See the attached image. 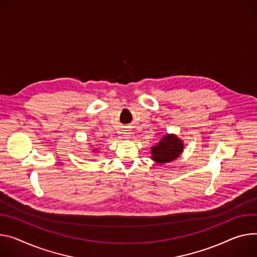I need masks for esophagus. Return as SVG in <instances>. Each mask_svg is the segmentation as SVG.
<instances>
[{
  "instance_id": "34e87169",
  "label": "esophagus",
  "mask_w": 257,
  "mask_h": 257,
  "mask_svg": "<svg viewBox=\"0 0 257 257\" xmlns=\"http://www.w3.org/2000/svg\"><path fill=\"white\" fill-rule=\"evenodd\" d=\"M130 134H131V133H130L129 131H125V132H124V136H125L126 138H128V137L130 136Z\"/></svg>"
}]
</instances>
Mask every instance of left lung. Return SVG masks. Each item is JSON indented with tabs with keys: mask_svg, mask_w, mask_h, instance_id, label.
I'll return each instance as SVG.
<instances>
[{
	"mask_svg": "<svg viewBox=\"0 0 257 257\" xmlns=\"http://www.w3.org/2000/svg\"><path fill=\"white\" fill-rule=\"evenodd\" d=\"M183 142L177 135L171 133L166 134L161 141L151 148V159L158 165L166 164L175 161L183 152Z\"/></svg>",
	"mask_w": 257,
	"mask_h": 257,
	"instance_id": "obj_1",
	"label": "left lung"
}]
</instances>
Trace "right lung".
<instances>
[{
  "instance_id": "1",
  "label": "right lung",
  "mask_w": 257,
  "mask_h": 257,
  "mask_svg": "<svg viewBox=\"0 0 257 257\" xmlns=\"http://www.w3.org/2000/svg\"><path fill=\"white\" fill-rule=\"evenodd\" d=\"M92 153L96 154V153H98V151H97V149H93V150H92Z\"/></svg>"
}]
</instances>
